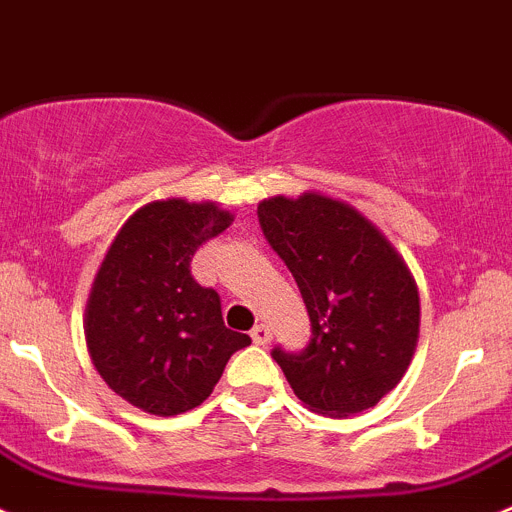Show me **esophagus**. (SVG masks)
Here are the masks:
<instances>
[{
    "instance_id": "34e87169",
    "label": "esophagus",
    "mask_w": 512,
    "mask_h": 512,
    "mask_svg": "<svg viewBox=\"0 0 512 512\" xmlns=\"http://www.w3.org/2000/svg\"><path fill=\"white\" fill-rule=\"evenodd\" d=\"M250 336H252V342H255V344H267V342H270V326L255 324V326H252Z\"/></svg>"
}]
</instances>
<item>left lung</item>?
Segmentation results:
<instances>
[{"label": "left lung", "mask_w": 512, "mask_h": 512, "mask_svg": "<svg viewBox=\"0 0 512 512\" xmlns=\"http://www.w3.org/2000/svg\"><path fill=\"white\" fill-rule=\"evenodd\" d=\"M257 219L311 319L301 352H270L293 393L326 416L377 405L408 370L418 339V288L403 257L359 211L319 193L262 201Z\"/></svg>", "instance_id": "left-lung-1"}]
</instances>
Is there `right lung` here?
<instances>
[{"mask_svg":"<svg viewBox=\"0 0 512 512\" xmlns=\"http://www.w3.org/2000/svg\"><path fill=\"white\" fill-rule=\"evenodd\" d=\"M232 214L216 204H147L119 229L94 280L86 344L94 367L127 403L178 416L204 403L250 336L224 326L222 298L191 275L206 239Z\"/></svg>","mask_w":512,"mask_h":512,"instance_id":"obj_1","label":"right lung"}]
</instances>
